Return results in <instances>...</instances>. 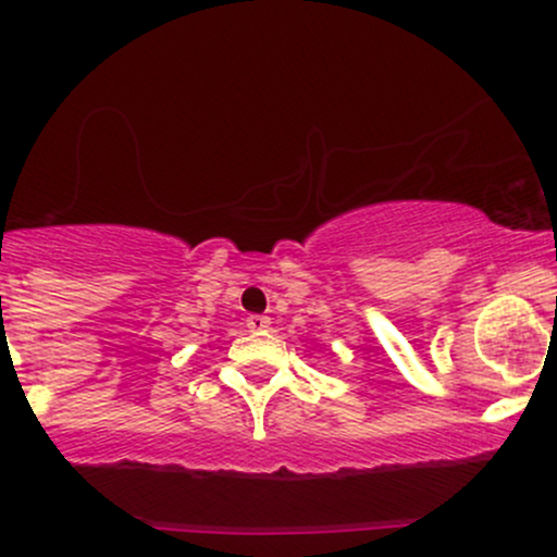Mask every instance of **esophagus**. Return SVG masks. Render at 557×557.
<instances>
[{
    "mask_svg": "<svg viewBox=\"0 0 557 557\" xmlns=\"http://www.w3.org/2000/svg\"><path fill=\"white\" fill-rule=\"evenodd\" d=\"M245 323H248V327H250V331H253V333H261V331H267L272 320H269L267 314H250V318L245 320Z\"/></svg>",
    "mask_w": 557,
    "mask_h": 557,
    "instance_id": "obj_1",
    "label": "esophagus"
}]
</instances>
